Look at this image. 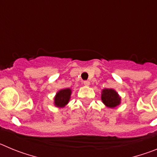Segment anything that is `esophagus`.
<instances>
[{
	"instance_id": "34e87169",
	"label": "esophagus",
	"mask_w": 157,
	"mask_h": 157,
	"mask_svg": "<svg viewBox=\"0 0 157 157\" xmlns=\"http://www.w3.org/2000/svg\"><path fill=\"white\" fill-rule=\"evenodd\" d=\"M83 84L86 86H90V82L88 80H85V81H83Z\"/></svg>"
}]
</instances>
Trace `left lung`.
I'll return each instance as SVG.
<instances>
[{"label":"left lung","mask_w":157,"mask_h":157,"mask_svg":"<svg viewBox=\"0 0 157 157\" xmlns=\"http://www.w3.org/2000/svg\"><path fill=\"white\" fill-rule=\"evenodd\" d=\"M101 100L106 106L115 108L120 103V98L117 93L112 89H105L102 91Z\"/></svg>","instance_id":"1"}]
</instances>
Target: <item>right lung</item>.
<instances>
[{
  "label": "right lung",
  "mask_w": 157,
  "mask_h": 157,
  "mask_svg": "<svg viewBox=\"0 0 157 157\" xmlns=\"http://www.w3.org/2000/svg\"><path fill=\"white\" fill-rule=\"evenodd\" d=\"M71 94V90L70 89H64L61 90L56 94L55 97V105L57 107H63L68 103L69 100H70Z\"/></svg>",
  "instance_id": "right-lung-1"
}]
</instances>
